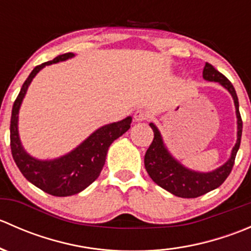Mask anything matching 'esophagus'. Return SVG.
I'll return each mask as SVG.
<instances>
[{
	"label": "esophagus",
	"mask_w": 251,
	"mask_h": 251,
	"mask_svg": "<svg viewBox=\"0 0 251 251\" xmlns=\"http://www.w3.org/2000/svg\"><path fill=\"white\" fill-rule=\"evenodd\" d=\"M148 118H149L148 113H147L146 110H142V109L136 111L135 115H133V119H135L136 123H142V121H146V120H148Z\"/></svg>",
	"instance_id": "1"
}]
</instances>
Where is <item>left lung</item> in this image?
Wrapping results in <instances>:
<instances>
[{"instance_id": "obj_1", "label": "left lung", "mask_w": 251, "mask_h": 251, "mask_svg": "<svg viewBox=\"0 0 251 251\" xmlns=\"http://www.w3.org/2000/svg\"><path fill=\"white\" fill-rule=\"evenodd\" d=\"M203 77L206 81L219 82L222 87L231 93L235 107V116H237V142L232 148L231 156L224 165L212 171L201 173V171L191 170L179 163L169 151L159 128L153 123L149 124V126L153 128L154 140L144 155V166L147 173L158 186L181 198H197L221 186L231 174L242 138L243 123L239 114V102L231 81L217 72L209 63L205 64Z\"/></svg>"}]
</instances>
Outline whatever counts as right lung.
I'll use <instances>...</instances> for the list:
<instances>
[{
  "label": "right lung",
  "instance_id": "1",
  "mask_svg": "<svg viewBox=\"0 0 251 251\" xmlns=\"http://www.w3.org/2000/svg\"><path fill=\"white\" fill-rule=\"evenodd\" d=\"M74 55V53H64L53 60L37 65L23 83L12 109L11 149L18 169L34 186L54 197L74 196L96 181L104 166L110 144L123 136L132 123V118L127 116L116 123L107 124L91 133L76 148L59 158L41 160L34 158L25 151L19 137L18 121L20 105L32 78L46 65L64 62Z\"/></svg>",
  "mask_w": 251,
  "mask_h": 251
}]
</instances>
